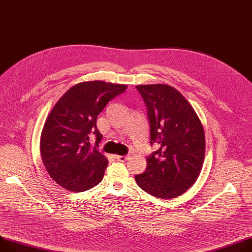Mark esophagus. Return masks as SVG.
Returning <instances> with one entry per match:
<instances>
[{
	"label": "esophagus",
	"mask_w": 252,
	"mask_h": 252,
	"mask_svg": "<svg viewBox=\"0 0 252 252\" xmlns=\"http://www.w3.org/2000/svg\"><path fill=\"white\" fill-rule=\"evenodd\" d=\"M116 158L118 159V161H120V162H126V159H128V158H129V156H128V155H125V156H117V157H116Z\"/></svg>",
	"instance_id": "34e87169"
}]
</instances>
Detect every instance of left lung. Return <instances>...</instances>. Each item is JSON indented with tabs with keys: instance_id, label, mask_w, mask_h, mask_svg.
Returning a JSON list of instances; mask_svg holds the SVG:
<instances>
[{
	"instance_id": "obj_1",
	"label": "left lung",
	"mask_w": 252,
	"mask_h": 252,
	"mask_svg": "<svg viewBox=\"0 0 252 252\" xmlns=\"http://www.w3.org/2000/svg\"><path fill=\"white\" fill-rule=\"evenodd\" d=\"M147 106L150 144L158 150L147 158V169L134 179L145 192L172 199L196 182L204 161L205 134L192 105L166 84L135 86Z\"/></svg>"
}]
</instances>
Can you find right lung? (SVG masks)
I'll return each mask as SVG.
<instances>
[{"label":"right lung","instance_id":"add662e5","mask_svg":"<svg viewBox=\"0 0 252 252\" xmlns=\"http://www.w3.org/2000/svg\"><path fill=\"white\" fill-rule=\"evenodd\" d=\"M126 85L104 81L80 82L68 89L45 122L40 141L43 164L56 184L83 192L101 182L107 158L98 152L102 138L96 127L98 114ZM96 136V145L89 140Z\"/></svg>","mask_w":252,"mask_h":252}]
</instances>
